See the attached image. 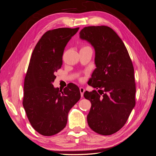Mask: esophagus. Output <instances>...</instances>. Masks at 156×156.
<instances>
[{"instance_id": "obj_1", "label": "esophagus", "mask_w": 156, "mask_h": 156, "mask_svg": "<svg viewBox=\"0 0 156 156\" xmlns=\"http://www.w3.org/2000/svg\"><path fill=\"white\" fill-rule=\"evenodd\" d=\"M79 90H80V92H81V97H83V94H84V88L83 87H80Z\"/></svg>"}]
</instances>
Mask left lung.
<instances>
[{"label":"left lung","mask_w":156,"mask_h":156,"mask_svg":"<svg viewBox=\"0 0 156 156\" xmlns=\"http://www.w3.org/2000/svg\"><path fill=\"white\" fill-rule=\"evenodd\" d=\"M80 38L88 41L96 53V68L90 85L99 93H84L92 104L88 124L98 134L110 135L125 125L135 105L133 66L123 41L111 28L86 27L80 32Z\"/></svg>","instance_id":"left-lung-1"}]
</instances>
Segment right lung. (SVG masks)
Here are the masks:
<instances>
[{
    "label": "right lung",
    "instance_id": "obj_1",
    "mask_svg": "<svg viewBox=\"0 0 156 156\" xmlns=\"http://www.w3.org/2000/svg\"><path fill=\"white\" fill-rule=\"evenodd\" d=\"M79 28H59L47 31L32 53L24 81L23 105L31 126L37 133L52 136L66 126L69 110L81 98L72 83L55 88V73L62 64L66 45Z\"/></svg>",
    "mask_w": 156,
    "mask_h": 156
}]
</instances>
